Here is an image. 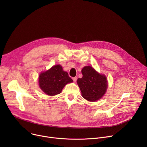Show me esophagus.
I'll use <instances>...</instances> for the list:
<instances>
[{"label": "esophagus", "mask_w": 147, "mask_h": 147, "mask_svg": "<svg viewBox=\"0 0 147 147\" xmlns=\"http://www.w3.org/2000/svg\"><path fill=\"white\" fill-rule=\"evenodd\" d=\"M77 77H73V80L74 82H76V81H77Z\"/></svg>", "instance_id": "34e87169"}]
</instances>
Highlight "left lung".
Instances as JSON below:
<instances>
[{
  "label": "left lung",
  "mask_w": 147,
  "mask_h": 147,
  "mask_svg": "<svg viewBox=\"0 0 147 147\" xmlns=\"http://www.w3.org/2000/svg\"><path fill=\"white\" fill-rule=\"evenodd\" d=\"M81 73L82 77L78 78L77 82L82 97L91 102L100 99L108 88L106 76L98 73L90 66L84 67Z\"/></svg>",
  "instance_id": "left-lung-1"
}]
</instances>
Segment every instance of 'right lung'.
I'll list each match as a JSON object with an SVG mask.
<instances>
[{"instance_id":"1","label":"right lung","mask_w":147,"mask_h":147,"mask_svg":"<svg viewBox=\"0 0 147 147\" xmlns=\"http://www.w3.org/2000/svg\"><path fill=\"white\" fill-rule=\"evenodd\" d=\"M73 82L61 66L57 65L48 70L42 72L39 76V86L46 94L53 96L60 94L68 83Z\"/></svg>"}]
</instances>
